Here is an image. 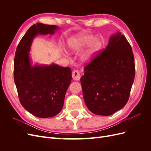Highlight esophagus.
I'll return each mask as SVG.
<instances>
[{"label": "esophagus", "instance_id": "34e87169", "mask_svg": "<svg viewBox=\"0 0 151 151\" xmlns=\"http://www.w3.org/2000/svg\"><path fill=\"white\" fill-rule=\"evenodd\" d=\"M72 78L74 81H79L81 78L80 72L78 70H74L72 74Z\"/></svg>", "mask_w": 151, "mask_h": 151}]
</instances>
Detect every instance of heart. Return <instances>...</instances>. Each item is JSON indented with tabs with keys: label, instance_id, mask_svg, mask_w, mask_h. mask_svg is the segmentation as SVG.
<instances>
[{
	"label": "heart",
	"instance_id": "1",
	"mask_svg": "<svg viewBox=\"0 0 151 151\" xmlns=\"http://www.w3.org/2000/svg\"><path fill=\"white\" fill-rule=\"evenodd\" d=\"M87 45H88V48L82 55V59L85 62H89L92 60L96 53L101 48V41L86 33H81L68 41V46L72 51H79Z\"/></svg>",
	"mask_w": 151,
	"mask_h": 151
}]
</instances>
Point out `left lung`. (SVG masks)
<instances>
[{
	"label": "left lung",
	"instance_id": "1",
	"mask_svg": "<svg viewBox=\"0 0 151 151\" xmlns=\"http://www.w3.org/2000/svg\"><path fill=\"white\" fill-rule=\"evenodd\" d=\"M84 70L81 83L89 111L109 116L125 106L134 81L135 62L130 45L121 33L111 36L106 48Z\"/></svg>",
	"mask_w": 151,
	"mask_h": 151
}]
</instances>
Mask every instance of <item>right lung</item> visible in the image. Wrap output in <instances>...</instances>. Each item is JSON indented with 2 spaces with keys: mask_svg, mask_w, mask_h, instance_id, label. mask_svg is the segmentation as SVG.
<instances>
[{
  "mask_svg": "<svg viewBox=\"0 0 151 151\" xmlns=\"http://www.w3.org/2000/svg\"><path fill=\"white\" fill-rule=\"evenodd\" d=\"M58 27L38 22L32 25L21 40L14 60V79L22 106L39 118L53 117L63 106L72 79L69 67L56 64L31 65L29 51L36 35H53Z\"/></svg>",
  "mask_w": 151,
  "mask_h": 151,
  "instance_id": "right-lung-1",
  "label": "right lung"
}]
</instances>
